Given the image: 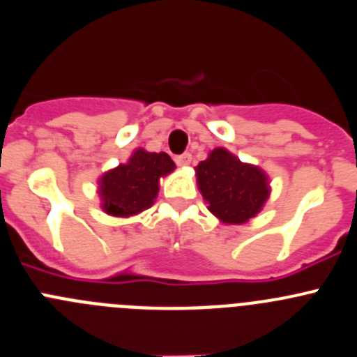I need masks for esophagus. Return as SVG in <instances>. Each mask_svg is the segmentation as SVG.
<instances>
[{"label": "esophagus", "mask_w": 357, "mask_h": 357, "mask_svg": "<svg viewBox=\"0 0 357 357\" xmlns=\"http://www.w3.org/2000/svg\"><path fill=\"white\" fill-rule=\"evenodd\" d=\"M176 164H178L179 167H186V165L192 164V155L190 153L179 155V157H176Z\"/></svg>", "instance_id": "esophagus-1"}]
</instances>
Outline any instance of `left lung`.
I'll list each match as a JSON object with an SVG mask.
<instances>
[{
  "instance_id": "1",
  "label": "left lung",
  "mask_w": 357,
  "mask_h": 357,
  "mask_svg": "<svg viewBox=\"0 0 357 357\" xmlns=\"http://www.w3.org/2000/svg\"><path fill=\"white\" fill-rule=\"evenodd\" d=\"M207 209L225 225L248 223L271 197V179L261 167L238 160L227 148H214L195 167Z\"/></svg>"
}]
</instances>
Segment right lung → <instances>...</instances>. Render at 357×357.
Returning a JSON list of instances; mask_svg holds the SVG:
<instances>
[{
	"label": "right lung",
	"mask_w": 357,
	"mask_h": 357,
	"mask_svg": "<svg viewBox=\"0 0 357 357\" xmlns=\"http://www.w3.org/2000/svg\"><path fill=\"white\" fill-rule=\"evenodd\" d=\"M176 164L167 153L136 148L126 164H119L99 178L101 209L115 218H130L150 209L160 188V179L171 174Z\"/></svg>",
	"instance_id": "obj_1"
}]
</instances>
